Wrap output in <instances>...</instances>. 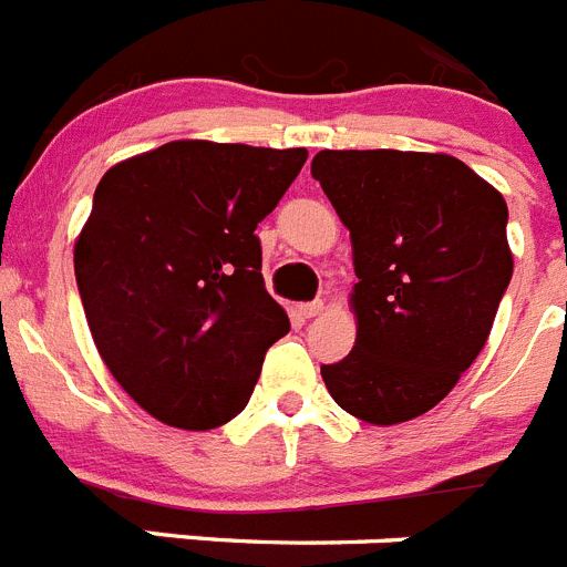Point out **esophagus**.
<instances>
[{
	"label": "esophagus",
	"instance_id": "1",
	"mask_svg": "<svg viewBox=\"0 0 567 567\" xmlns=\"http://www.w3.org/2000/svg\"><path fill=\"white\" fill-rule=\"evenodd\" d=\"M300 315L303 318H318L320 312H323V300H312V303H300Z\"/></svg>",
	"mask_w": 567,
	"mask_h": 567
}]
</instances>
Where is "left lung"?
Here are the masks:
<instances>
[{
    "label": "left lung",
    "instance_id": "left-lung-1",
    "mask_svg": "<svg viewBox=\"0 0 567 567\" xmlns=\"http://www.w3.org/2000/svg\"><path fill=\"white\" fill-rule=\"evenodd\" d=\"M352 238L358 334L320 365L334 403L372 425L414 420L452 392L488 340L514 272L508 207L460 158L320 150L312 158Z\"/></svg>",
    "mask_w": 567,
    "mask_h": 567
}]
</instances>
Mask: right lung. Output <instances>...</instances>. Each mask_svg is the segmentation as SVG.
Listing matches in <instances>:
<instances>
[{
    "label": "right lung",
    "instance_id": "right-lung-1",
    "mask_svg": "<svg viewBox=\"0 0 567 567\" xmlns=\"http://www.w3.org/2000/svg\"><path fill=\"white\" fill-rule=\"evenodd\" d=\"M307 155L182 138L99 182L73 247L79 295L110 374L164 425L229 423L289 332L264 287L255 229Z\"/></svg>",
    "mask_w": 567,
    "mask_h": 567
}]
</instances>
